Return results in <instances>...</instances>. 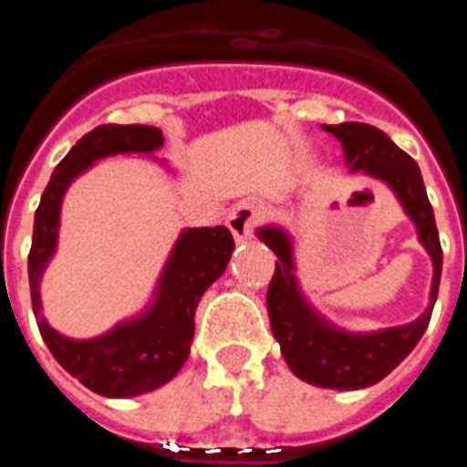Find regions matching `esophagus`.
Instances as JSON below:
<instances>
[{
    "label": "esophagus",
    "instance_id": "1",
    "mask_svg": "<svg viewBox=\"0 0 467 467\" xmlns=\"http://www.w3.org/2000/svg\"><path fill=\"white\" fill-rule=\"evenodd\" d=\"M259 217H262V208L254 201H243V203H238L236 208L231 210L226 224H229L234 238L243 243L247 238H253L254 224L259 222Z\"/></svg>",
    "mask_w": 467,
    "mask_h": 467
}]
</instances>
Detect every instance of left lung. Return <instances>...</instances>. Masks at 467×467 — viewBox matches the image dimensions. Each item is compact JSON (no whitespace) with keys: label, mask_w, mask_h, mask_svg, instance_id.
Wrapping results in <instances>:
<instances>
[{"label":"left lung","mask_w":467,"mask_h":467,"mask_svg":"<svg viewBox=\"0 0 467 467\" xmlns=\"http://www.w3.org/2000/svg\"><path fill=\"white\" fill-rule=\"evenodd\" d=\"M344 144L346 166L356 172L377 177L393 189L404 213L419 231L420 245L432 259V287L428 308L410 325L379 329V332H346L325 320L301 295L295 275L292 238L280 226H262L257 231L278 257L274 278L266 292L271 329L280 344L285 362L301 381L334 390H358L374 386L410 356L431 323L432 306L442 275V247L437 236L435 214L428 201L423 177L416 161L402 151L383 130L369 123L323 126Z\"/></svg>","instance_id":"obj_1"}]
</instances>
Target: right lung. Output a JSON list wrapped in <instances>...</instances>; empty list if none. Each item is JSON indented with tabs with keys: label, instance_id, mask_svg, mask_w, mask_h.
I'll list each match as a JSON object with an SVG mask.
<instances>
[{
	"label": "right lung",
	"instance_id": "right-lung-1",
	"mask_svg": "<svg viewBox=\"0 0 467 467\" xmlns=\"http://www.w3.org/2000/svg\"><path fill=\"white\" fill-rule=\"evenodd\" d=\"M163 147L154 126H98L74 144L53 171L35 213V231L27 257L32 308L48 350L60 365L93 393L105 398H133L171 381L189 358L193 339V313L214 280L224 274L234 253V236L226 226H203L180 234L154 299L138 317L119 323L95 339H69L41 316L39 280L57 245L60 205L65 192L95 161L114 154H151Z\"/></svg>",
	"mask_w": 467,
	"mask_h": 467
}]
</instances>
